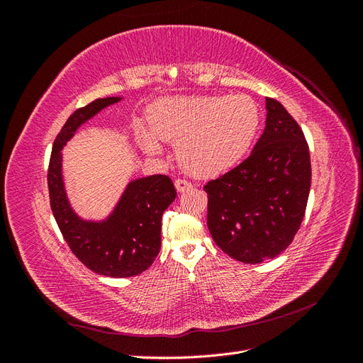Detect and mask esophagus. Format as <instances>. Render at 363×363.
<instances>
[{
    "label": "esophagus",
    "mask_w": 363,
    "mask_h": 363,
    "mask_svg": "<svg viewBox=\"0 0 363 363\" xmlns=\"http://www.w3.org/2000/svg\"><path fill=\"white\" fill-rule=\"evenodd\" d=\"M175 189H177L179 192H184V191H188V189H191L192 188V183L191 182H188V180H182V179H179V180H175Z\"/></svg>",
    "instance_id": "esophagus-1"
}]
</instances>
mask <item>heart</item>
Masks as SVG:
<instances>
[{
	"mask_svg": "<svg viewBox=\"0 0 363 363\" xmlns=\"http://www.w3.org/2000/svg\"><path fill=\"white\" fill-rule=\"evenodd\" d=\"M148 121L151 130L138 131L148 155H160L162 140L174 142L186 171L216 177L248 155L260 130L262 111L248 95L174 96L152 104Z\"/></svg>",
	"mask_w": 363,
	"mask_h": 363,
	"instance_id": "heart-1",
	"label": "heart"
}]
</instances>
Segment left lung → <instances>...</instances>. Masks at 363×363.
I'll return each mask as SVG.
<instances>
[{
    "mask_svg": "<svg viewBox=\"0 0 363 363\" xmlns=\"http://www.w3.org/2000/svg\"><path fill=\"white\" fill-rule=\"evenodd\" d=\"M265 107V128L251 155L204 186L208 232L244 263L274 259L289 247L311 191V155L300 125L274 98Z\"/></svg>",
    "mask_w": 363,
    "mask_h": 363,
    "instance_id": "8db88e82",
    "label": "left lung"
}]
</instances>
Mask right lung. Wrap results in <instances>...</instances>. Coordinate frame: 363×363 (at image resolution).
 I'll return each mask as SVG.
<instances>
[{
    "instance_id": "right-lung-1",
    "label": "right lung",
    "mask_w": 363,
    "mask_h": 363,
    "mask_svg": "<svg viewBox=\"0 0 363 363\" xmlns=\"http://www.w3.org/2000/svg\"><path fill=\"white\" fill-rule=\"evenodd\" d=\"M123 96L98 98L75 111L54 140L48 189L51 211L71 251L83 265L106 277H131L151 267L160 251L162 215L175 200L168 175H148L127 183L103 219H86L74 211L65 188L62 150L83 124Z\"/></svg>"
}]
</instances>
